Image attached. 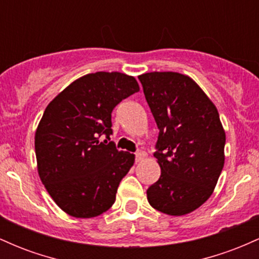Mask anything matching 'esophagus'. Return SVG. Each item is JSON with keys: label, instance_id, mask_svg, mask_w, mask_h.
<instances>
[{"label": "esophagus", "instance_id": "1", "mask_svg": "<svg viewBox=\"0 0 259 259\" xmlns=\"http://www.w3.org/2000/svg\"><path fill=\"white\" fill-rule=\"evenodd\" d=\"M146 157V153L144 152V151H138V152H135V159L136 162H140V160H142Z\"/></svg>", "mask_w": 259, "mask_h": 259}]
</instances>
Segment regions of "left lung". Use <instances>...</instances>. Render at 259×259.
Wrapping results in <instances>:
<instances>
[{
  "label": "left lung",
  "mask_w": 259,
  "mask_h": 259,
  "mask_svg": "<svg viewBox=\"0 0 259 259\" xmlns=\"http://www.w3.org/2000/svg\"><path fill=\"white\" fill-rule=\"evenodd\" d=\"M139 80L159 129L153 156L160 177L147 189V200L165 214H187L209 198L224 167L218 111L183 74L153 72Z\"/></svg>",
  "instance_id": "left-lung-1"
}]
</instances>
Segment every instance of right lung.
Masks as SVG:
<instances>
[{"label": "right lung", "instance_id": "obj_1", "mask_svg": "<svg viewBox=\"0 0 259 259\" xmlns=\"http://www.w3.org/2000/svg\"><path fill=\"white\" fill-rule=\"evenodd\" d=\"M138 91L133 76L97 72L75 80L45 109L35 134L38 175L69 215L92 218L114 203L134 154L111 141L112 112Z\"/></svg>", "mask_w": 259, "mask_h": 259}]
</instances>
